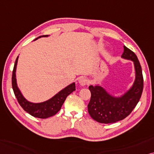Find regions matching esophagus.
Segmentation results:
<instances>
[{"mask_svg":"<svg viewBox=\"0 0 154 154\" xmlns=\"http://www.w3.org/2000/svg\"><path fill=\"white\" fill-rule=\"evenodd\" d=\"M87 79L85 77H81L79 79V83L81 86H85L87 85Z\"/></svg>","mask_w":154,"mask_h":154,"instance_id":"1","label":"esophagus"}]
</instances>
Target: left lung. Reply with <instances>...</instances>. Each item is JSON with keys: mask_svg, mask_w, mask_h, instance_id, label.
<instances>
[{"mask_svg": "<svg viewBox=\"0 0 154 154\" xmlns=\"http://www.w3.org/2000/svg\"><path fill=\"white\" fill-rule=\"evenodd\" d=\"M122 57L134 62L136 79L132 87L120 98L110 96L100 86L91 85V99L88 112L94 120L100 123L110 124L123 120L130 115L140 99L144 88V79L139 61L135 53L123 46Z\"/></svg>", "mask_w": 154, "mask_h": 154, "instance_id": "obj_1", "label": "left lung"}]
</instances>
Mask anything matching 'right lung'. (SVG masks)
Segmentation results:
<instances>
[{"label": "right lung", "mask_w": 154, "mask_h": 154, "mask_svg": "<svg viewBox=\"0 0 154 154\" xmlns=\"http://www.w3.org/2000/svg\"><path fill=\"white\" fill-rule=\"evenodd\" d=\"M42 36H48V35L41 36H38V38L42 37ZM38 38H36V39H37ZM17 59L18 57L15 60L13 71V75H12V87H13L14 94H15V97L17 98L18 103L26 112H27L29 114L35 117V118L44 119L56 115L60 110L67 96L69 94H70L72 92L75 91V84L72 83L67 86V87L61 90L58 94H57L56 95H55L48 101L40 103H30L23 97L21 92L17 88L15 78V71L16 67H17Z\"/></svg>", "instance_id": "obj_1"}]
</instances>
